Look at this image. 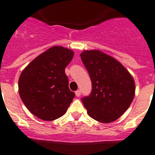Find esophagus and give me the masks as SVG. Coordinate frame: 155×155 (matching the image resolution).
Masks as SVG:
<instances>
[{
	"mask_svg": "<svg viewBox=\"0 0 155 155\" xmlns=\"http://www.w3.org/2000/svg\"><path fill=\"white\" fill-rule=\"evenodd\" d=\"M75 94H76V97H79L80 96V94H81V91H80V90H78V91H76V92H75Z\"/></svg>",
	"mask_w": 155,
	"mask_h": 155,
	"instance_id": "34e87169",
	"label": "esophagus"
}]
</instances>
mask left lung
Here are the masks:
<instances>
[{"mask_svg":"<svg viewBox=\"0 0 155 155\" xmlns=\"http://www.w3.org/2000/svg\"><path fill=\"white\" fill-rule=\"evenodd\" d=\"M80 57L92 82L91 94L82 98L88 115L103 123L114 122L134 100V78L119 61L101 51H84Z\"/></svg>","mask_w":155,"mask_h":155,"instance_id":"1","label":"left lung"}]
</instances>
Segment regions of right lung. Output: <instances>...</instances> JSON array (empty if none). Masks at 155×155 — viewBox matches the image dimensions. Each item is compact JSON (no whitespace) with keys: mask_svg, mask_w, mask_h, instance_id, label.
I'll list each match as a JSON object with an SVG mask.
<instances>
[{"mask_svg":"<svg viewBox=\"0 0 155 155\" xmlns=\"http://www.w3.org/2000/svg\"><path fill=\"white\" fill-rule=\"evenodd\" d=\"M72 51L55 46L37 56L24 68L18 79L21 101L33 115L52 121L66 112L75 94L68 88L64 68Z\"/></svg>","mask_w":155,"mask_h":155,"instance_id":"1","label":"right lung"}]
</instances>
